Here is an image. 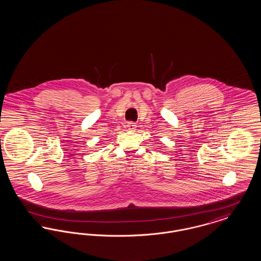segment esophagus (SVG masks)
<instances>
[{
	"label": "esophagus",
	"mask_w": 261,
	"mask_h": 261,
	"mask_svg": "<svg viewBox=\"0 0 261 261\" xmlns=\"http://www.w3.org/2000/svg\"><path fill=\"white\" fill-rule=\"evenodd\" d=\"M137 125L134 122H128L127 123V129L128 130H131V131H134L136 129Z\"/></svg>",
	"instance_id": "34e87169"
}]
</instances>
